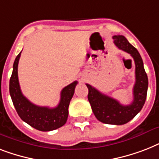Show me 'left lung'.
Returning <instances> with one entry per match:
<instances>
[{"instance_id": "1", "label": "left lung", "mask_w": 159, "mask_h": 159, "mask_svg": "<svg viewBox=\"0 0 159 159\" xmlns=\"http://www.w3.org/2000/svg\"><path fill=\"white\" fill-rule=\"evenodd\" d=\"M112 38L116 47L129 53L134 61L135 83L133 88V102L131 104L124 106L117 100L102 94L91 85H86L88 88V101L96 118L102 123L120 125L128 123L143 108L147 97L148 81L143 60L138 50L129 43L125 36L114 35Z\"/></svg>"}]
</instances>
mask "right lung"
I'll return each mask as SVG.
<instances>
[{
	"label": "right lung",
	"mask_w": 159,
	"mask_h": 159,
	"mask_svg": "<svg viewBox=\"0 0 159 159\" xmlns=\"http://www.w3.org/2000/svg\"><path fill=\"white\" fill-rule=\"evenodd\" d=\"M20 53L21 52L14 62L13 72L10 79V95L19 116L22 120L38 130L51 131L62 127L67 122L68 106L77 82L75 81L62 90L59 103L54 108L36 106L22 94L20 87L18 63Z\"/></svg>",
	"instance_id": "right-lung-1"
}]
</instances>
